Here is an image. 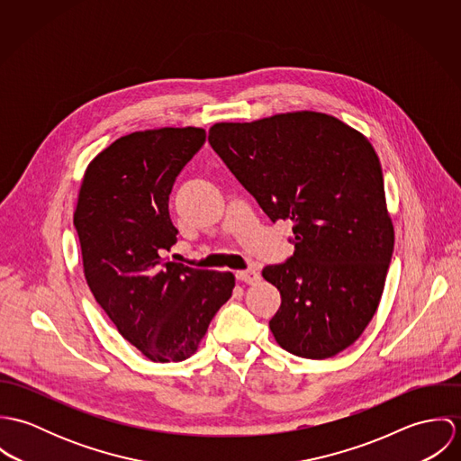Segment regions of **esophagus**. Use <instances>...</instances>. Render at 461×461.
Returning a JSON list of instances; mask_svg holds the SVG:
<instances>
[{"mask_svg":"<svg viewBox=\"0 0 461 461\" xmlns=\"http://www.w3.org/2000/svg\"><path fill=\"white\" fill-rule=\"evenodd\" d=\"M236 278L240 282H245V284H256V282L261 280V273H259V269L250 267V269H245V271H238Z\"/></svg>","mask_w":461,"mask_h":461,"instance_id":"obj_1","label":"esophagus"}]
</instances>
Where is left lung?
Segmentation results:
<instances>
[{
    "instance_id": "left-lung-1",
    "label": "left lung",
    "mask_w": 461,
    "mask_h": 461,
    "mask_svg": "<svg viewBox=\"0 0 461 461\" xmlns=\"http://www.w3.org/2000/svg\"><path fill=\"white\" fill-rule=\"evenodd\" d=\"M207 140L271 221L293 223L294 254L263 269L282 298L275 340L312 360L351 346L378 309L394 250L369 140L318 112L218 122Z\"/></svg>"
}]
</instances>
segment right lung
Wrapping results in <instances>:
<instances>
[{"label": "right lung", "instance_id": "1", "mask_svg": "<svg viewBox=\"0 0 461 461\" xmlns=\"http://www.w3.org/2000/svg\"><path fill=\"white\" fill-rule=\"evenodd\" d=\"M203 141L192 126L121 136L86 167L74 211L95 302L152 362L192 357L236 284L230 271L161 258L177 241L168 195Z\"/></svg>", "mask_w": 461, "mask_h": 461}]
</instances>
